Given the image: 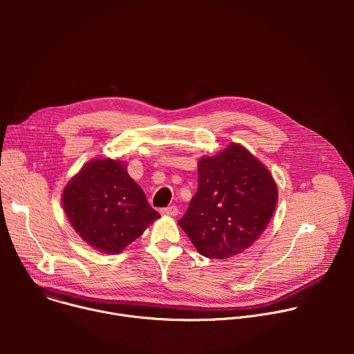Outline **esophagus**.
<instances>
[{
	"instance_id": "obj_1",
	"label": "esophagus",
	"mask_w": 354,
	"mask_h": 354,
	"mask_svg": "<svg viewBox=\"0 0 354 354\" xmlns=\"http://www.w3.org/2000/svg\"><path fill=\"white\" fill-rule=\"evenodd\" d=\"M178 213H179V210L176 206H169L167 209H161V214L167 216V217H175V216H178Z\"/></svg>"
}]
</instances>
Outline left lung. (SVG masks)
I'll use <instances>...</instances> for the list:
<instances>
[{
	"label": "left lung",
	"instance_id": "left-lung-1",
	"mask_svg": "<svg viewBox=\"0 0 354 354\" xmlns=\"http://www.w3.org/2000/svg\"><path fill=\"white\" fill-rule=\"evenodd\" d=\"M198 187L178 221L200 255L230 259L255 243L279 198L269 169L236 142L197 162Z\"/></svg>",
	"mask_w": 354,
	"mask_h": 354
}]
</instances>
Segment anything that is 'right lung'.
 <instances>
[{
	"label": "right lung",
	"mask_w": 354,
	"mask_h": 354,
	"mask_svg": "<svg viewBox=\"0 0 354 354\" xmlns=\"http://www.w3.org/2000/svg\"><path fill=\"white\" fill-rule=\"evenodd\" d=\"M62 203L80 238L108 255L120 254L160 218L120 160L86 162L66 185Z\"/></svg>",
	"instance_id": "add662e5"
}]
</instances>
